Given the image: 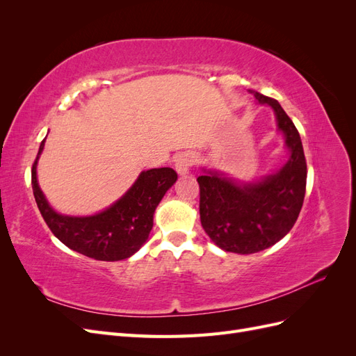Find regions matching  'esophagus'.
I'll use <instances>...</instances> for the list:
<instances>
[{
    "instance_id": "obj_1",
    "label": "esophagus",
    "mask_w": 356,
    "mask_h": 356,
    "mask_svg": "<svg viewBox=\"0 0 356 356\" xmlns=\"http://www.w3.org/2000/svg\"><path fill=\"white\" fill-rule=\"evenodd\" d=\"M196 154L195 153H190V152H186V153H181L177 156L175 159V169L179 175H186L187 172L190 170V168L196 163Z\"/></svg>"
}]
</instances>
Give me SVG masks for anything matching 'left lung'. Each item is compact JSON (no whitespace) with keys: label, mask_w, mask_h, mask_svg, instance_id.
I'll return each mask as SVG.
<instances>
[{"label":"left lung","mask_w":356,"mask_h":356,"mask_svg":"<svg viewBox=\"0 0 356 356\" xmlns=\"http://www.w3.org/2000/svg\"><path fill=\"white\" fill-rule=\"evenodd\" d=\"M251 93L275 110L291 156L277 174L257 184L241 187L215 172L197 178L203 230L221 250L236 254H254L281 241L296 224L306 195L307 165L297 127L276 99Z\"/></svg>","instance_id":"1"}]
</instances>
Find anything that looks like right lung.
I'll return each instance as SVG.
<instances>
[{
    "instance_id": "1",
    "label": "right lung",
    "mask_w": 356,
    "mask_h": 356,
    "mask_svg": "<svg viewBox=\"0 0 356 356\" xmlns=\"http://www.w3.org/2000/svg\"><path fill=\"white\" fill-rule=\"evenodd\" d=\"M32 165V191L42 220L70 250L99 261H118L134 255L153 229V213L178 175L174 169L160 168L143 172L126 195L111 208L93 217H63L53 211L38 187L37 160Z\"/></svg>"
}]
</instances>
